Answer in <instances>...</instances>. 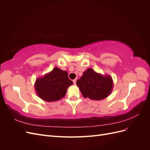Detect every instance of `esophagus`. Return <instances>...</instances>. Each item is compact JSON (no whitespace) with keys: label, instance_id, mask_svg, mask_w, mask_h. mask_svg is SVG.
Here are the masks:
<instances>
[{"label":"esophagus","instance_id":"obj_1","mask_svg":"<svg viewBox=\"0 0 150 150\" xmlns=\"http://www.w3.org/2000/svg\"><path fill=\"white\" fill-rule=\"evenodd\" d=\"M76 81H77V79H74L73 81H73V83L74 84H76Z\"/></svg>","mask_w":150,"mask_h":150}]
</instances>
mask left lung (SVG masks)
I'll list each match as a JSON object with an SVG mask.
<instances>
[{"label": "left lung", "mask_w": 150, "mask_h": 150, "mask_svg": "<svg viewBox=\"0 0 150 150\" xmlns=\"http://www.w3.org/2000/svg\"><path fill=\"white\" fill-rule=\"evenodd\" d=\"M76 84L84 98L99 101L110 95L113 88V81L110 75H102L91 68L85 71Z\"/></svg>", "instance_id": "obj_1"}]
</instances>
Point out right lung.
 <instances>
[{
	"mask_svg": "<svg viewBox=\"0 0 150 150\" xmlns=\"http://www.w3.org/2000/svg\"><path fill=\"white\" fill-rule=\"evenodd\" d=\"M73 84L66 71L57 67L35 81L34 87L38 96L47 102L59 100L65 96L69 86Z\"/></svg>",
	"mask_w": 150,
	"mask_h": 150,
	"instance_id": "right-lung-1",
	"label": "right lung"
}]
</instances>
